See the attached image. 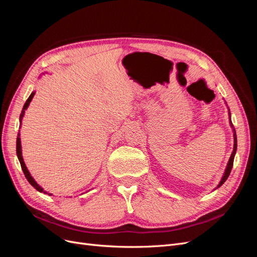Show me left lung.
I'll use <instances>...</instances> for the list:
<instances>
[{
  "label": "left lung",
  "mask_w": 257,
  "mask_h": 257,
  "mask_svg": "<svg viewBox=\"0 0 257 257\" xmlns=\"http://www.w3.org/2000/svg\"><path fill=\"white\" fill-rule=\"evenodd\" d=\"M228 116H229L230 127H231V130H232V133H234V148H232V152H231V154H230V158H229V160H228L226 168H225V172H224V174H223V176H222V178H221V181L219 182V184H217V186H216L215 189H219L220 186H221L225 181L227 180V178H228V176H229V174H230V170H231V168H232V164H234L235 154H236V151H237V135H236V131H235V128H234V125H232L231 120H230V111H229V109H228ZM215 189H214V190H215Z\"/></svg>",
  "instance_id": "1"
}]
</instances>
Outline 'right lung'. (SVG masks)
I'll list each match as a JSON object with an SVG mask.
<instances>
[{
	"instance_id": "add662e5",
	"label": "right lung",
	"mask_w": 257,
	"mask_h": 257,
	"mask_svg": "<svg viewBox=\"0 0 257 257\" xmlns=\"http://www.w3.org/2000/svg\"><path fill=\"white\" fill-rule=\"evenodd\" d=\"M43 75H45V74H43ZM34 94H35V91H33L32 93H31V95L29 96V98L27 99V102H26V104L23 105V108H22V111H21V114H20V126L19 127H21V124H22V119H23V116H25V112H26V110L28 109V107H29V105H30V103H31V100H32V98L34 97ZM16 151H17V157H18V160H19V162H20V165H21V168H22V170H23V174H25V176H26V178H27V180L30 182V184L32 185V186H34V189H36L38 192H41V193H44V194H48V195H52L51 193H48V192H46L42 186L38 184L35 180H34V178L31 176V174H30V172H29V169L27 168V166H26V163H25V161H23V158H22V149H21V139H20V133H18V137H17V145H16Z\"/></svg>"
}]
</instances>
